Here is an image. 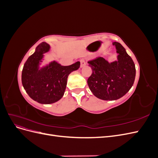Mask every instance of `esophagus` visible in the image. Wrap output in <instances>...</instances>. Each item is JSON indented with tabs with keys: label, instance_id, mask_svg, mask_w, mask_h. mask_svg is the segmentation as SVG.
Returning a JSON list of instances; mask_svg holds the SVG:
<instances>
[{
	"label": "esophagus",
	"instance_id": "obj_1",
	"mask_svg": "<svg viewBox=\"0 0 158 158\" xmlns=\"http://www.w3.org/2000/svg\"><path fill=\"white\" fill-rule=\"evenodd\" d=\"M85 64H86V63H85V60L84 59H82L80 60V66L81 67H83Z\"/></svg>",
	"mask_w": 158,
	"mask_h": 158
}]
</instances>
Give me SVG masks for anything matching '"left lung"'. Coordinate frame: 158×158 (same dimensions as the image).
Listing matches in <instances>:
<instances>
[{"mask_svg": "<svg viewBox=\"0 0 158 158\" xmlns=\"http://www.w3.org/2000/svg\"><path fill=\"white\" fill-rule=\"evenodd\" d=\"M118 60L109 63L103 57L88 60L92 73L88 86L95 97L103 100H116L125 95L132 86L136 76L135 64L121 44L114 42Z\"/></svg>", "mask_w": 158, "mask_h": 158, "instance_id": "left-lung-1", "label": "left lung"}]
</instances>
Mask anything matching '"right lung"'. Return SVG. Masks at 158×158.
<instances>
[{
    "mask_svg": "<svg viewBox=\"0 0 158 158\" xmlns=\"http://www.w3.org/2000/svg\"><path fill=\"white\" fill-rule=\"evenodd\" d=\"M49 48L45 42L38 45L34 53L26 60L22 73V83L26 93L34 101L43 104L55 103L63 96L69 75L80 66L79 61L69 66H61L53 62L39 70L43 53Z\"/></svg>",
    "mask_w": 158,
    "mask_h": 158,
    "instance_id": "1",
    "label": "right lung"
}]
</instances>
